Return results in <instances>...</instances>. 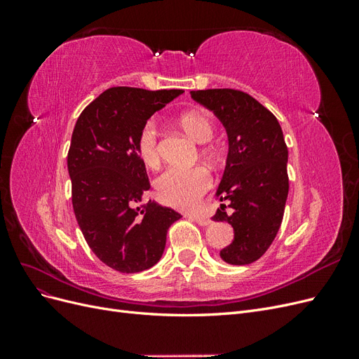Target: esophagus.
Returning <instances> with one entry per match:
<instances>
[{
  "label": "esophagus",
  "mask_w": 359,
  "mask_h": 359,
  "mask_svg": "<svg viewBox=\"0 0 359 359\" xmlns=\"http://www.w3.org/2000/svg\"><path fill=\"white\" fill-rule=\"evenodd\" d=\"M193 220L196 222L199 226H210L212 223L210 219H206L205 215H193Z\"/></svg>",
  "instance_id": "34e87169"
}]
</instances>
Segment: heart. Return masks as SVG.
<instances>
[{
	"label": "heart",
	"instance_id": "obj_1",
	"mask_svg": "<svg viewBox=\"0 0 359 359\" xmlns=\"http://www.w3.org/2000/svg\"><path fill=\"white\" fill-rule=\"evenodd\" d=\"M180 126L184 132L199 144L208 142L215 133L214 121L205 111H190L182 114L180 118ZM136 148L140 158L148 168H158L161 160L158 128L153 119H149L140 127ZM202 156L210 161H217L220 158V151L214 144H208L202 148ZM211 186L212 178L208 169L203 166H194L190 169L169 168L156 181L158 198L165 203L181 210L196 208Z\"/></svg>",
	"mask_w": 359,
	"mask_h": 359
}]
</instances>
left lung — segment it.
Listing matches in <instances>:
<instances>
[{"mask_svg": "<svg viewBox=\"0 0 359 359\" xmlns=\"http://www.w3.org/2000/svg\"><path fill=\"white\" fill-rule=\"evenodd\" d=\"M223 123L229 154L217 190L214 222L233 227V241L220 252L231 265L265 255L280 229L289 193L287 147L277 118L252 95L232 88L190 91Z\"/></svg>", "mask_w": 359, "mask_h": 359, "instance_id": "1", "label": "left lung"}]
</instances>
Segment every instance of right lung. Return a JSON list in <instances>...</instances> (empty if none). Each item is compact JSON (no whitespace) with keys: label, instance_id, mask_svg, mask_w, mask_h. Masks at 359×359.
I'll list each match as a JSON object with an SVG mask.
<instances>
[{"label":"right lung","instance_id":"add662e5","mask_svg":"<svg viewBox=\"0 0 359 359\" xmlns=\"http://www.w3.org/2000/svg\"><path fill=\"white\" fill-rule=\"evenodd\" d=\"M182 93L114 86L76 121L67 154L73 211L93 253L119 273L154 266L168 229L181 219L168 206L144 202L151 184L136 140L148 118Z\"/></svg>","mask_w":359,"mask_h":359}]
</instances>
